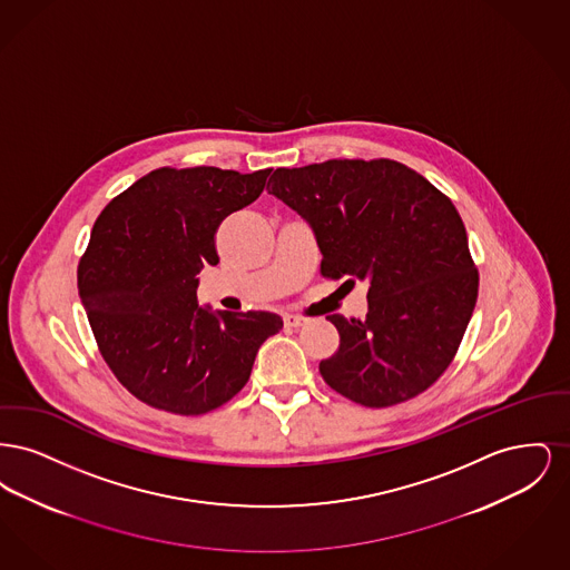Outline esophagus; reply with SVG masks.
<instances>
[{
	"label": "esophagus",
	"mask_w": 570,
	"mask_h": 570,
	"mask_svg": "<svg viewBox=\"0 0 570 570\" xmlns=\"http://www.w3.org/2000/svg\"><path fill=\"white\" fill-rule=\"evenodd\" d=\"M303 318H298V316H293V314H286L284 316V325L291 326V328H297V326H303Z\"/></svg>",
	"instance_id": "esophagus-1"
}]
</instances>
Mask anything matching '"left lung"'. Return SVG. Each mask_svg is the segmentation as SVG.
<instances>
[{
  "label": "left lung",
  "mask_w": 570,
  "mask_h": 570,
  "mask_svg": "<svg viewBox=\"0 0 570 570\" xmlns=\"http://www.w3.org/2000/svg\"><path fill=\"white\" fill-rule=\"evenodd\" d=\"M267 190L312 226L325 277L370 286L363 321L326 316L340 333L337 353L321 361L326 384L367 407L428 391L458 353L479 295L451 198L386 158L277 168Z\"/></svg>",
  "instance_id": "obj_1"
}]
</instances>
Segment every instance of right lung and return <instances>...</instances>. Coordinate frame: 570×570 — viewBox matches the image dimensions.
<instances>
[{"label":"right lung","mask_w":570,"mask_h":570,"mask_svg":"<svg viewBox=\"0 0 570 570\" xmlns=\"http://www.w3.org/2000/svg\"><path fill=\"white\" fill-rule=\"evenodd\" d=\"M269 173L164 166L96 219L77 272L82 307L110 372L147 406L194 416L226 404L284 325L196 301V273L219 263L217 226L261 196Z\"/></svg>","instance_id":"obj_1"}]
</instances>
